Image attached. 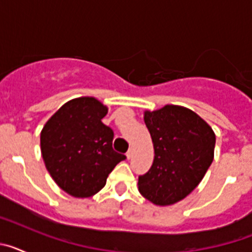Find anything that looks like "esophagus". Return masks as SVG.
Returning <instances> with one entry per match:
<instances>
[{
	"mask_svg": "<svg viewBox=\"0 0 252 252\" xmlns=\"http://www.w3.org/2000/svg\"><path fill=\"white\" fill-rule=\"evenodd\" d=\"M132 154H133L132 149H128V151H127V153H126V157H127L128 160H130L131 158H132Z\"/></svg>",
	"mask_w": 252,
	"mask_h": 252,
	"instance_id": "34e87169",
	"label": "esophagus"
}]
</instances>
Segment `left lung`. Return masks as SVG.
Returning <instances> with one entry per match:
<instances>
[{
  "label": "left lung",
  "mask_w": 252,
  "mask_h": 252,
  "mask_svg": "<svg viewBox=\"0 0 252 252\" xmlns=\"http://www.w3.org/2000/svg\"><path fill=\"white\" fill-rule=\"evenodd\" d=\"M154 145V161L139 177L146 199L166 206L186 198L213 161L216 136L207 122L186 107L165 106L144 116Z\"/></svg>",
  "instance_id": "left-lung-1"
}]
</instances>
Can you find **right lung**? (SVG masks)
Returning <instances> with one entry per match:
<instances>
[{
    "label": "right lung",
    "instance_id": "obj_1",
    "mask_svg": "<svg viewBox=\"0 0 252 252\" xmlns=\"http://www.w3.org/2000/svg\"><path fill=\"white\" fill-rule=\"evenodd\" d=\"M106 115L107 107L95 98H75L60 107L41 131L46 169L73 197L98 193L113 168L126 159L113 150V130L102 122Z\"/></svg>",
    "mask_w": 252,
    "mask_h": 252
}]
</instances>
